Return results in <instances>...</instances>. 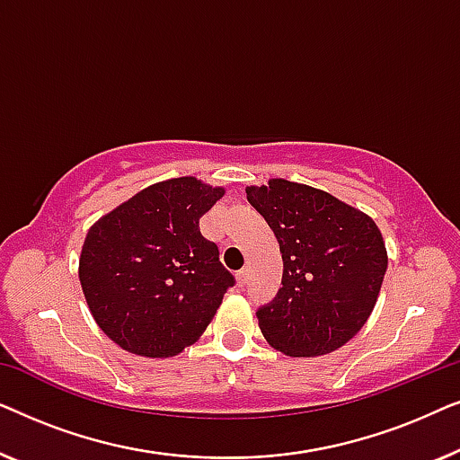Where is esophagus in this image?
I'll return each mask as SVG.
<instances>
[{
    "label": "esophagus",
    "mask_w": 460,
    "mask_h": 460,
    "mask_svg": "<svg viewBox=\"0 0 460 460\" xmlns=\"http://www.w3.org/2000/svg\"><path fill=\"white\" fill-rule=\"evenodd\" d=\"M236 280H238V287H241V288L247 287V282H249V270H247V268L238 270V272H236Z\"/></svg>",
    "instance_id": "34e87169"
}]
</instances>
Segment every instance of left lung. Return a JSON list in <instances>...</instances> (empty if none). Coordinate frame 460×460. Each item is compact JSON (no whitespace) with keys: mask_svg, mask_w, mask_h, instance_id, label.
Returning a JSON list of instances; mask_svg holds the SVG:
<instances>
[{"mask_svg":"<svg viewBox=\"0 0 460 460\" xmlns=\"http://www.w3.org/2000/svg\"><path fill=\"white\" fill-rule=\"evenodd\" d=\"M247 200L274 230L285 266L276 297L255 312L263 337L293 358L341 348L368 320L387 270L376 224L329 192L280 178L247 188Z\"/></svg>","mask_w":460,"mask_h":460,"instance_id":"1","label":"left lung"}]
</instances>
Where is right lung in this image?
I'll use <instances>...</instances> for the list:
<instances>
[{
	"label": "right lung",
	"instance_id": "1",
	"mask_svg": "<svg viewBox=\"0 0 460 460\" xmlns=\"http://www.w3.org/2000/svg\"><path fill=\"white\" fill-rule=\"evenodd\" d=\"M224 188L173 178L144 188L87 232L79 280L96 324L146 358L180 354L203 335L234 276L199 219Z\"/></svg>",
	"mask_w": 460,
	"mask_h": 460
}]
</instances>
